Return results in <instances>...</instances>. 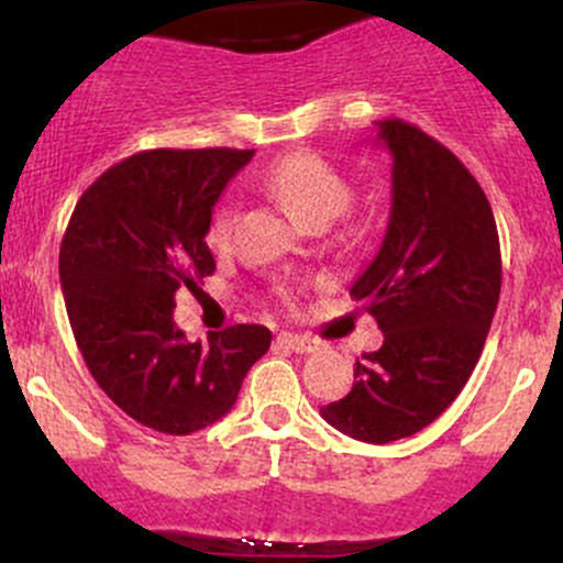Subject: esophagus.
<instances>
[{"mask_svg":"<svg viewBox=\"0 0 563 563\" xmlns=\"http://www.w3.org/2000/svg\"><path fill=\"white\" fill-rule=\"evenodd\" d=\"M277 344L286 346V349H290V352H296V354H309V352H314V349L320 346L318 341L309 339V335H301V333H288V331L277 333Z\"/></svg>","mask_w":563,"mask_h":563,"instance_id":"1","label":"esophagus"}]
</instances>
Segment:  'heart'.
Masks as SVG:
<instances>
[{"label":"heart","instance_id":"b5f03b06","mask_svg":"<svg viewBox=\"0 0 563 563\" xmlns=\"http://www.w3.org/2000/svg\"><path fill=\"white\" fill-rule=\"evenodd\" d=\"M256 185L307 228L328 224L346 209L352 198L346 179L314 153H288L273 161L256 174ZM232 224H235V209L224 200L211 214L209 230H206L209 243H228Z\"/></svg>","mask_w":563,"mask_h":563}]
</instances>
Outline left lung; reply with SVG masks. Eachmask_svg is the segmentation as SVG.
Listing matches in <instances>:
<instances>
[{
	"label": "left lung",
	"instance_id": "1",
	"mask_svg": "<svg viewBox=\"0 0 563 563\" xmlns=\"http://www.w3.org/2000/svg\"><path fill=\"white\" fill-rule=\"evenodd\" d=\"M376 126L391 156L389 224L349 294L365 299L384 346L354 363L352 391L320 416L341 434L386 444L437 421L466 386L503 269L493 209L474 174L402 119Z\"/></svg>",
	"mask_w": 563,
	"mask_h": 563
}]
</instances>
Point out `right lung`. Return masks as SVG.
<instances>
[{
	"instance_id": "obj_1",
	"label": "right lung",
	"mask_w": 563,
	"mask_h": 563,
	"mask_svg": "<svg viewBox=\"0 0 563 563\" xmlns=\"http://www.w3.org/2000/svg\"><path fill=\"white\" fill-rule=\"evenodd\" d=\"M254 151H145L84 190L60 245V286L76 346L102 391L161 434H192L235 405L269 349L264 325L190 344L174 294L217 269L206 245L214 206Z\"/></svg>"
}]
</instances>
